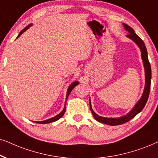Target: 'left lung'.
Segmentation results:
<instances>
[{
  "label": "left lung",
  "mask_w": 158,
  "mask_h": 158,
  "mask_svg": "<svg viewBox=\"0 0 158 158\" xmlns=\"http://www.w3.org/2000/svg\"><path fill=\"white\" fill-rule=\"evenodd\" d=\"M124 27L126 31L128 32L129 34L127 35V37L129 39L133 40L134 42L138 45V47L140 48V50L141 52V58H142L143 67H144L145 71V87L144 89H143V93L142 96H141V99L138 101L133 109L131 110L127 114L123 116V117H119V118H108V117H101V116L98 115L97 114L94 112L93 109H92L90 99H89V108L93 114L94 118L96 119L97 121L100 122V123L106 124V125H122V124L127 123L131 119H133L135 116H136L139 112H141L143 110V107L145 106L146 103L147 102V100L149 98V91H150V85H151V77H152V71H151V66L150 63H149L148 60V55H147V51L146 46L142 41V39L140 37L138 36L135 31H133L132 27H130L127 24L123 23Z\"/></svg>",
  "instance_id": "8db88e82"
}]
</instances>
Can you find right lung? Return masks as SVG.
Segmentation results:
<instances>
[{"instance_id":"right-lung-1","label":"right lung","mask_w":158,"mask_h":158,"mask_svg":"<svg viewBox=\"0 0 158 158\" xmlns=\"http://www.w3.org/2000/svg\"><path fill=\"white\" fill-rule=\"evenodd\" d=\"M32 25V24H30V25H28L27 26V27H25V28H24L23 30H22V31L19 32V35H18V36L17 37V39L18 37H19L20 36V35L23 34V33H24V32H25L26 30L27 29H28L30 27H31V26ZM77 85H79V81H73V83H71V85H70V86L69 87V89H68V91H67V95H66V98L65 99H68V98H69V95H70V93H71V90H72V89L74 88V87H76V86H77ZM65 105H66V101H65V106H64V109H63V110L61 111L60 113L59 114H57V115H56L55 117H52V118H50V119H47V120H44V121H41V122H35V123H40V124H47V123H53V122H55V121H57V120H58V119H60V118H61L62 117H63V114H65V109H66V107H65Z\"/></svg>"}]
</instances>
